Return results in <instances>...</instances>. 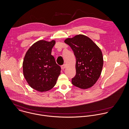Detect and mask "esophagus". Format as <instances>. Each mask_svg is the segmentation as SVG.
Listing matches in <instances>:
<instances>
[{
  "instance_id": "esophagus-1",
  "label": "esophagus",
  "mask_w": 129,
  "mask_h": 129,
  "mask_svg": "<svg viewBox=\"0 0 129 129\" xmlns=\"http://www.w3.org/2000/svg\"><path fill=\"white\" fill-rule=\"evenodd\" d=\"M61 67V69H63V70H64V69L66 68V65H65V64H64V65H62Z\"/></svg>"
}]
</instances>
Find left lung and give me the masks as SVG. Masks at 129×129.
Returning a JSON list of instances; mask_svg holds the SVG:
<instances>
[{
    "instance_id": "8db88e82",
    "label": "left lung",
    "mask_w": 129,
    "mask_h": 129,
    "mask_svg": "<svg viewBox=\"0 0 129 129\" xmlns=\"http://www.w3.org/2000/svg\"><path fill=\"white\" fill-rule=\"evenodd\" d=\"M76 59V74L72 79L73 85L86 89L92 87L100 77L103 66L102 52L88 37L79 34L66 39Z\"/></svg>"
}]
</instances>
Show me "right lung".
Wrapping results in <instances>:
<instances>
[{
  "label": "right lung",
  "instance_id": "obj_1",
  "mask_svg": "<svg viewBox=\"0 0 129 129\" xmlns=\"http://www.w3.org/2000/svg\"><path fill=\"white\" fill-rule=\"evenodd\" d=\"M55 41L39 40L26 52L23 62V73L29 85L39 92L51 90L56 85L61 67L51 55Z\"/></svg>",
  "mask_w": 129,
  "mask_h": 129
}]
</instances>
